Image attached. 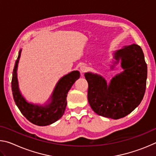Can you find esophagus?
<instances>
[{"mask_svg": "<svg viewBox=\"0 0 156 156\" xmlns=\"http://www.w3.org/2000/svg\"><path fill=\"white\" fill-rule=\"evenodd\" d=\"M88 70V67H87V66H85V65H83V66H81V67H80V71H81V72L82 73H84V72H86Z\"/></svg>", "mask_w": 156, "mask_h": 156, "instance_id": "obj_1", "label": "esophagus"}]
</instances>
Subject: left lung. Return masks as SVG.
Listing matches in <instances>:
<instances>
[{"mask_svg":"<svg viewBox=\"0 0 156 156\" xmlns=\"http://www.w3.org/2000/svg\"><path fill=\"white\" fill-rule=\"evenodd\" d=\"M121 58L124 72L113 77L109 84L102 76L85 73L88 82V101L97 114L119 119L140 104L146 90L147 66L143 51L138 44L126 46L115 53Z\"/></svg>","mask_w":156,"mask_h":156,"instance_id":"1","label":"left lung"}]
</instances>
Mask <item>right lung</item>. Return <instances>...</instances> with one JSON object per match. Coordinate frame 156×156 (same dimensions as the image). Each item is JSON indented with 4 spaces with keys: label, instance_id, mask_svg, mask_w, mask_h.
Here are the masks:
<instances>
[{
    "label": "right lung",
    "instance_id": "add662e5",
    "mask_svg": "<svg viewBox=\"0 0 156 156\" xmlns=\"http://www.w3.org/2000/svg\"><path fill=\"white\" fill-rule=\"evenodd\" d=\"M20 54L21 50L16 60L12 79V91L16 105L22 114L31 123L38 126L51 125L64 114L67 106L66 98L67 93L76 80L80 78V73L78 71H73L60 79L53 92L51 101L49 104L43 107L28 103L22 96L18 89L16 71Z\"/></svg>",
    "mask_w": 156,
    "mask_h": 156
}]
</instances>
